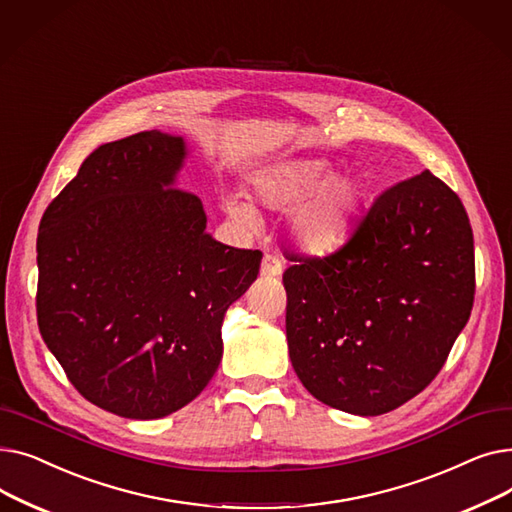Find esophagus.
<instances>
[{
    "mask_svg": "<svg viewBox=\"0 0 512 512\" xmlns=\"http://www.w3.org/2000/svg\"><path fill=\"white\" fill-rule=\"evenodd\" d=\"M284 270L282 265V259L274 253H265L263 255V261H261V276H267V278H276L280 276Z\"/></svg>",
    "mask_w": 512,
    "mask_h": 512,
    "instance_id": "34e87169",
    "label": "esophagus"
}]
</instances>
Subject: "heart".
Segmentation results:
<instances>
[{
    "instance_id": "b5f03b06",
    "label": "heart",
    "mask_w": 512,
    "mask_h": 512,
    "mask_svg": "<svg viewBox=\"0 0 512 512\" xmlns=\"http://www.w3.org/2000/svg\"><path fill=\"white\" fill-rule=\"evenodd\" d=\"M259 203L272 209L292 207L290 234L307 251H328L353 230L367 186L357 174H332L326 159H286L251 176ZM226 209L245 226L257 222L255 209L236 195L226 197Z\"/></svg>"
}]
</instances>
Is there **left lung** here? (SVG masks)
Segmentation results:
<instances>
[{"mask_svg":"<svg viewBox=\"0 0 512 512\" xmlns=\"http://www.w3.org/2000/svg\"><path fill=\"white\" fill-rule=\"evenodd\" d=\"M290 261L282 280L292 367L344 413L384 415L417 396L471 315V224L429 170L375 199L336 253Z\"/></svg>","mask_w":512,"mask_h":512,"instance_id":"1","label":"left lung"}]
</instances>
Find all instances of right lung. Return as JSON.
<instances>
[{"label": "right lung", "instance_id": "obj_1", "mask_svg": "<svg viewBox=\"0 0 512 512\" xmlns=\"http://www.w3.org/2000/svg\"><path fill=\"white\" fill-rule=\"evenodd\" d=\"M186 153L159 130L105 143L39 226V332L72 386L126 419L166 417L203 392L224 315L263 257L207 232L201 199L176 188Z\"/></svg>", "mask_w": 512, "mask_h": 512}]
</instances>
